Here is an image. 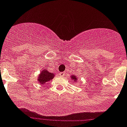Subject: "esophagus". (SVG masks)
<instances>
[{
    "label": "esophagus",
    "instance_id": "34e87169",
    "mask_svg": "<svg viewBox=\"0 0 127 127\" xmlns=\"http://www.w3.org/2000/svg\"><path fill=\"white\" fill-rule=\"evenodd\" d=\"M59 75H60L61 77H64V76L65 75V73H64V72L60 73H59Z\"/></svg>",
    "mask_w": 127,
    "mask_h": 127
}]
</instances>
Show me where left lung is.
Returning a JSON list of instances; mask_svg holds the SVG:
<instances>
[{
    "label": "left lung",
    "mask_w": 127,
    "mask_h": 127,
    "mask_svg": "<svg viewBox=\"0 0 127 127\" xmlns=\"http://www.w3.org/2000/svg\"><path fill=\"white\" fill-rule=\"evenodd\" d=\"M71 79L72 80V81L73 80V82H75V83L77 82V80H78V79H77V76H75V75H71Z\"/></svg>",
    "instance_id": "1"
}]
</instances>
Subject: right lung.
I'll list each match as a JSON object with an SVG mask.
<instances>
[{
    "instance_id": "right-lung-1",
    "label": "right lung",
    "mask_w": 127,
    "mask_h": 127,
    "mask_svg": "<svg viewBox=\"0 0 127 127\" xmlns=\"http://www.w3.org/2000/svg\"><path fill=\"white\" fill-rule=\"evenodd\" d=\"M54 77V73L49 72L48 70L45 69V70H43L41 71V73L37 77V82L39 84L43 85L49 82L50 80L53 79V78Z\"/></svg>"
}]
</instances>
